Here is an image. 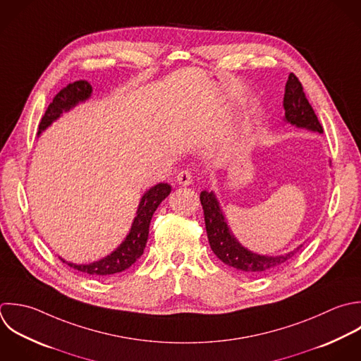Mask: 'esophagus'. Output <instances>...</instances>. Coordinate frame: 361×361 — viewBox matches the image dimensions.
Wrapping results in <instances>:
<instances>
[{
    "label": "esophagus",
    "instance_id": "34e87169",
    "mask_svg": "<svg viewBox=\"0 0 361 361\" xmlns=\"http://www.w3.org/2000/svg\"><path fill=\"white\" fill-rule=\"evenodd\" d=\"M177 183L180 185H190L192 183V173L190 170H181L177 177H176Z\"/></svg>",
    "mask_w": 361,
    "mask_h": 361
}]
</instances>
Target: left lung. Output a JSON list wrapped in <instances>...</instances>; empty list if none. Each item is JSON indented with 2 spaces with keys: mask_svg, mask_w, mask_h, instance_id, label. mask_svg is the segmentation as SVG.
<instances>
[{
  "mask_svg": "<svg viewBox=\"0 0 361 361\" xmlns=\"http://www.w3.org/2000/svg\"><path fill=\"white\" fill-rule=\"evenodd\" d=\"M283 105L286 109V122L307 130L318 133L324 132L322 125L315 115V111L312 109L310 101L305 97L302 84L294 73L288 75ZM200 200L204 209L205 228L212 252L225 264L239 271L250 276H260L269 273L280 267L302 247L300 246L295 250L283 256H262L253 253L243 247L231 232L215 194L212 191H202Z\"/></svg>",
  "mask_w": 361,
  "mask_h": 361,
  "instance_id": "8db88e82",
  "label": "left lung"
}]
</instances>
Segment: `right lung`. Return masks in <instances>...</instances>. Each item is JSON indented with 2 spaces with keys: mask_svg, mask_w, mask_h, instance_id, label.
<instances>
[{
  "mask_svg": "<svg viewBox=\"0 0 361 361\" xmlns=\"http://www.w3.org/2000/svg\"><path fill=\"white\" fill-rule=\"evenodd\" d=\"M91 92H92V87L85 80L74 81L67 87H64L63 90H60L53 98V101L49 104L40 121L37 133H40L47 126H50L51 122H54L63 112H67L71 108H74L78 102H84L85 99H88L91 97ZM170 192H171V187L167 183H159L143 194L126 239L119 245L116 250H114L106 257L90 264H74V263L66 262L61 257L60 260L67 266H70L71 269L90 276H109V274L121 273L129 269L143 255L147 236H149V226H150L152 216L157 209V207L160 205V202Z\"/></svg>",
  "mask_w": 361,
  "mask_h": 361,
  "instance_id": "add662e5",
  "label": "right lung"
}]
</instances>
